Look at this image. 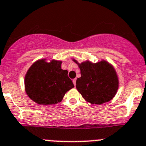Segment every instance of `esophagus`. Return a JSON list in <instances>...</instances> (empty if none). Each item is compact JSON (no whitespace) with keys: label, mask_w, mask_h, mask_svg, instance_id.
I'll list each match as a JSON object with an SVG mask.
<instances>
[{"label":"esophagus","mask_w":146,"mask_h":146,"mask_svg":"<svg viewBox=\"0 0 146 146\" xmlns=\"http://www.w3.org/2000/svg\"><path fill=\"white\" fill-rule=\"evenodd\" d=\"M73 84H74V86H76V78L73 79Z\"/></svg>","instance_id":"obj_1"}]
</instances>
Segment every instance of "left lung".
<instances>
[{"label":"left lung","mask_w":146,"mask_h":146,"mask_svg":"<svg viewBox=\"0 0 146 146\" xmlns=\"http://www.w3.org/2000/svg\"><path fill=\"white\" fill-rule=\"evenodd\" d=\"M73 61L80 70V78L76 80V88L86 101L100 105L114 98L119 87L118 75L113 66L105 60L93 63L86 60Z\"/></svg>","instance_id":"1"}]
</instances>
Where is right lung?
Here are the masks:
<instances>
[{
  "mask_svg": "<svg viewBox=\"0 0 146 146\" xmlns=\"http://www.w3.org/2000/svg\"><path fill=\"white\" fill-rule=\"evenodd\" d=\"M40 59L32 64L25 76V90L28 97L39 105H53L61 102L66 92L74 87L61 68V60Z\"/></svg>",
  "mask_w": 146,
  "mask_h": 146,
  "instance_id": "1",
  "label": "right lung"
}]
</instances>
